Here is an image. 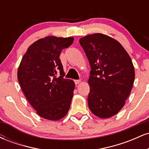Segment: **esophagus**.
<instances>
[{
	"mask_svg": "<svg viewBox=\"0 0 149 149\" xmlns=\"http://www.w3.org/2000/svg\"><path fill=\"white\" fill-rule=\"evenodd\" d=\"M74 82H75V83H76V85H78V84H79L80 83H81V80H75Z\"/></svg>",
	"mask_w": 149,
	"mask_h": 149,
	"instance_id": "obj_1",
	"label": "esophagus"
}]
</instances>
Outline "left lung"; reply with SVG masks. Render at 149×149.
Here are the masks:
<instances>
[{
	"mask_svg": "<svg viewBox=\"0 0 149 149\" xmlns=\"http://www.w3.org/2000/svg\"><path fill=\"white\" fill-rule=\"evenodd\" d=\"M79 42L91 67L88 107L94 115L109 118L122 109L131 92L135 77L132 61L123 45L105 34H90Z\"/></svg>",
	"mask_w": 149,
	"mask_h": 149,
	"instance_id": "1",
	"label": "left lung"
}]
</instances>
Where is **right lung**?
I'll return each instance as SVG.
<instances>
[{"instance_id": "right-lung-1", "label": "right lung", "mask_w": 149, "mask_h": 149, "mask_svg": "<svg viewBox=\"0 0 149 149\" xmlns=\"http://www.w3.org/2000/svg\"><path fill=\"white\" fill-rule=\"evenodd\" d=\"M73 40L56 36L39 39L28 47L19 66L18 81L26 98L38 115L49 120L63 118L70 109L75 83L63 78L59 55Z\"/></svg>"}]
</instances>
